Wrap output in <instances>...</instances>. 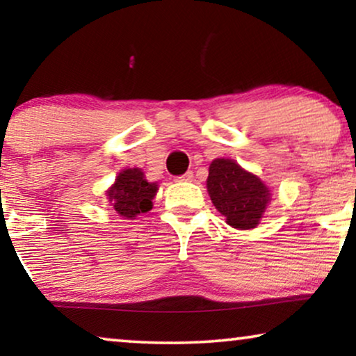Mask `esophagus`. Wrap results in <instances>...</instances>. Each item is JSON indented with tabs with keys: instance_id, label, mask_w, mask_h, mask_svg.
<instances>
[{
	"instance_id": "1",
	"label": "esophagus",
	"mask_w": 356,
	"mask_h": 356,
	"mask_svg": "<svg viewBox=\"0 0 356 356\" xmlns=\"http://www.w3.org/2000/svg\"><path fill=\"white\" fill-rule=\"evenodd\" d=\"M193 179V172L192 171H187L185 174H182V176H179L176 180H179V182H182V180H185V182H188V180Z\"/></svg>"
}]
</instances>
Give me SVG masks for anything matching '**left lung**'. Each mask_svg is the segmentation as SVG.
I'll use <instances>...</instances> for the list:
<instances>
[{"instance_id": "8db88e82", "label": "left lung", "mask_w": 356, "mask_h": 356, "mask_svg": "<svg viewBox=\"0 0 356 356\" xmlns=\"http://www.w3.org/2000/svg\"><path fill=\"white\" fill-rule=\"evenodd\" d=\"M207 187L226 222L240 230L257 227L271 200L263 180L245 171L234 159L218 158L209 164Z\"/></svg>"}]
</instances>
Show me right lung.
Segmentation results:
<instances>
[{"mask_svg":"<svg viewBox=\"0 0 356 356\" xmlns=\"http://www.w3.org/2000/svg\"><path fill=\"white\" fill-rule=\"evenodd\" d=\"M158 192L156 182H148L142 169H124L118 174L111 188L106 192L108 202L119 216L135 219L140 213H147L153 207Z\"/></svg>","mask_w":356,"mask_h":356,"instance_id":"add662e5","label":"right lung"}]
</instances>
